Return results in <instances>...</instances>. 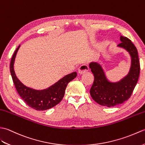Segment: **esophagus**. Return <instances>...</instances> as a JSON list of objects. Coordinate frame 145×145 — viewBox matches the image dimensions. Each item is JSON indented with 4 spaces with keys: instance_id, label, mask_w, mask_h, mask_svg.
<instances>
[{
    "instance_id": "34e87169",
    "label": "esophagus",
    "mask_w": 145,
    "mask_h": 145,
    "mask_svg": "<svg viewBox=\"0 0 145 145\" xmlns=\"http://www.w3.org/2000/svg\"><path fill=\"white\" fill-rule=\"evenodd\" d=\"M88 70H89L88 65L86 64H82L81 66H80V67L78 69V71H79V74H84V72L88 71Z\"/></svg>"
}]
</instances>
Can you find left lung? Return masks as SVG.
Wrapping results in <instances>:
<instances>
[{"label": "left lung", "mask_w": 145, "mask_h": 145, "mask_svg": "<svg viewBox=\"0 0 145 145\" xmlns=\"http://www.w3.org/2000/svg\"><path fill=\"white\" fill-rule=\"evenodd\" d=\"M120 41L121 42L118 46L124 48L129 53L131 64L129 72L120 81L110 82L99 64L94 62L89 64L94 76L90 94L97 104L108 107L121 104L131 97L140 75V66L137 48L127 37L120 36Z\"/></svg>", "instance_id": "1"}]
</instances>
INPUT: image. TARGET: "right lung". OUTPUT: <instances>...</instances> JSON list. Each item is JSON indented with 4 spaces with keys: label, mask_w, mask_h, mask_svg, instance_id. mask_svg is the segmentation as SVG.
<instances>
[{
    "label": "right lung",
    "mask_w": 145,
    "mask_h": 145,
    "mask_svg": "<svg viewBox=\"0 0 145 145\" xmlns=\"http://www.w3.org/2000/svg\"><path fill=\"white\" fill-rule=\"evenodd\" d=\"M20 46L19 45L15 51L10 64L13 82L18 94L29 107L36 110H45L54 107L62 101L67 84L77 76V72H74L65 76L46 89L38 91L28 88L19 81L14 69L15 56Z\"/></svg>",
    "instance_id": "1"
}]
</instances>
